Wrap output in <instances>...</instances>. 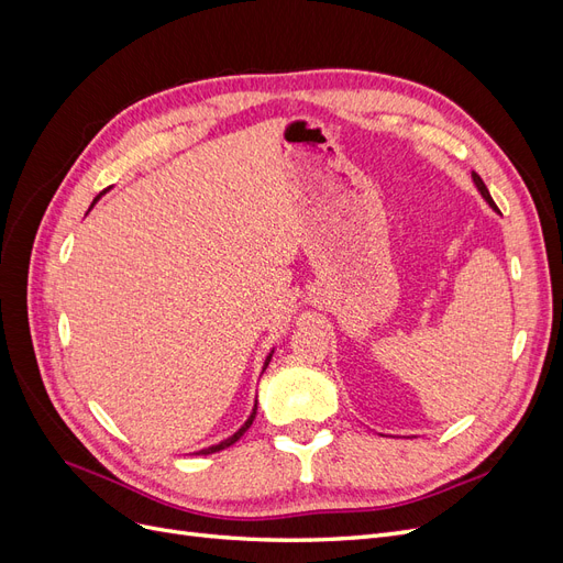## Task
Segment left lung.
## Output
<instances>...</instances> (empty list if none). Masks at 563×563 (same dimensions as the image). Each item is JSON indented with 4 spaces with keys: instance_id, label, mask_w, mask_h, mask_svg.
Returning a JSON list of instances; mask_svg holds the SVG:
<instances>
[{
    "instance_id": "obj_1",
    "label": "left lung",
    "mask_w": 563,
    "mask_h": 563,
    "mask_svg": "<svg viewBox=\"0 0 563 563\" xmlns=\"http://www.w3.org/2000/svg\"><path fill=\"white\" fill-rule=\"evenodd\" d=\"M472 178H474V185H476V187H479V192H482V197H484V199H486V201L490 203V207H493V209H496V211H498V207H496V201H493V199H490V192H488V187L484 185V180H482L479 176H476V174H472Z\"/></svg>"
}]
</instances>
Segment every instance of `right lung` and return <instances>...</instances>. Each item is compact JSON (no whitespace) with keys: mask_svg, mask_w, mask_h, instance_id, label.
Here are the masks:
<instances>
[{"mask_svg":"<svg viewBox=\"0 0 563 563\" xmlns=\"http://www.w3.org/2000/svg\"><path fill=\"white\" fill-rule=\"evenodd\" d=\"M269 360H272V354L267 356V360H265V366L269 364ZM253 418H255V408H253V413H251V418L244 422V428L240 430V432H234L230 439H225V441H220V444L218 446H211V449H203V451H199L201 455H209V453H216V451H223V449H228V446H232L234 444V441H240L242 439V434L251 428V422H253Z\"/></svg>","mask_w":563,"mask_h":563,"instance_id":"obj_1","label":"right lung"}]
</instances>
